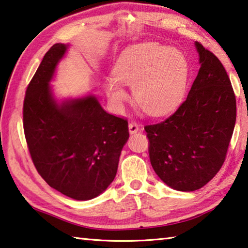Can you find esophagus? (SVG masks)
Wrapping results in <instances>:
<instances>
[{"label": "esophagus", "mask_w": 248, "mask_h": 248, "mask_svg": "<svg viewBox=\"0 0 248 248\" xmlns=\"http://www.w3.org/2000/svg\"><path fill=\"white\" fill-rule=\"evenodd\" d=\"M128 129H129V133L134 134V133H137L138 131H140V126H138V124L135 121H132V122H129V124H128Z\"/></svg>", "instance_id": "obj_1"}]
</instances>
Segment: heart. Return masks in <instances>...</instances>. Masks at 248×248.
Wrapping results in <instances>:
<instances>
[{"instance_id":"heart-1","label":"heart","mask_w":248,"mask_h":248,"mask_svg":"<svg viewBox=\"0 0 248 248\" xmlns=\"http://www.w3.org/2000/svg\"><path fill=\"white\" fill-rule=\"evenodd\" d=\"M114 79L106 93L116 107L127 99L120 85H132L134 100L146 113L159 115L177 106L185 93L188 63L183 52L159 43L135 46L123 52L112 69Z\"/></svg>"}]
</instances>
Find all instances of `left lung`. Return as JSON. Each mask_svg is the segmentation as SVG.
Returning <instances> with one entry per match:
<instances>
[{"mask_svg":"<svg viewBox=\"0 0 248 248\" xmlns=\"http://www.w3.org/2000/svg\"><path fill=\"white\" fill-rule=\"evenodd\" d=\"M195 46L202 66L187 98L168 119L145 126L155 172L181 192L202 188L219 172L236 121L227 71L201 42Z\"/></svg>","mask_w":248,"mask_h":248,"instance_id":"1","label":"left lung"}]
</instances>
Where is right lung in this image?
Here are the masks:
<instances>
[{"label":"right lung","instance_id":"obj_1","mask_svg":"<svg viewBox=\"0 0 248 248\" xmlns=\"http://www.w3.org/2000/svg\"><path fill=\"white\" fill-rule=\"evenodd\" d=\"M66 47L52 46L30 80L23 107L24 132L42 179L65 196L88 201L114 180L129 136L128 122L107 113L93 95L56 103L49 82Z\"/></svg>","mask_w":248,"mask_h":248}]
</instances>
